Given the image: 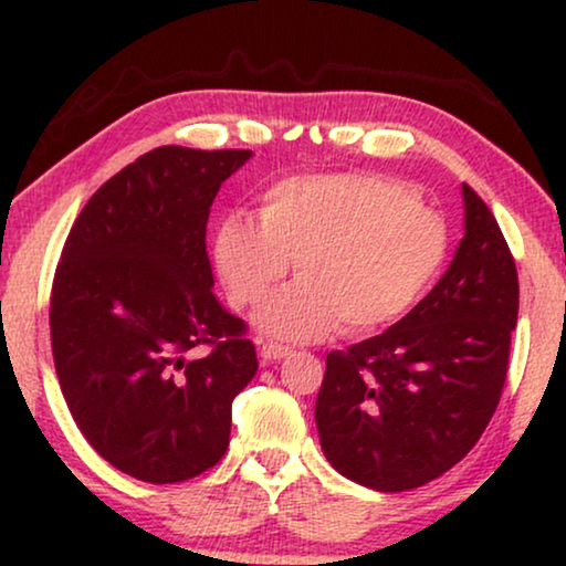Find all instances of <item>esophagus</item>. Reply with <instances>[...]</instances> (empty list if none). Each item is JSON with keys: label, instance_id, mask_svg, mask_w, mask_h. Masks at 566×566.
Wrapping results in <instances>:
<instances>
[{"label": "esophagus", "instance_id": "1", "mask_svg": "<svg viewBox=\"0 0 566 566\" xmlns=\"http://www.w3.org/2000/svg\"><path fill=\"white\" fill-rule=\"evenodd\" d=\"M293 350L285 345H277V343H260V358L270 363V360H281V358H289Z\"/></svg>", "mask_w": 566, "mask_h": 566}]
</instances>
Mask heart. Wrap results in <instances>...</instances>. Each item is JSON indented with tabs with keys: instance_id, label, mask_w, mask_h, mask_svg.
Masks as SVG:
<instances>
[{
	"instance_id": "b5f03b06",
	"label": "heart",
	"mask_w": 566,
	"mask_h": 566,
	"mask_svg": "<svg viewBox=\"0 0 566 566\" xmlns=\"http://www.w3.org/2000/svg\"><path fill=\"white\" fill-rule=\"evenodd\" d=\"M448 254L443 216L401 185L374 175L289 177L262 196L258 221L227 216L213 265L237 308L252 306L289 273L254 324L262 335L308 343L337 327L363 335L407 312Z\"/></svg>"
}]
</instances>
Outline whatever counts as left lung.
I'll return each mask as SVG.
<instances>
[{"instance_id":"8db88e82","label":"left lung","mask_w":566,"mask_h":566,"mask_svg":"<svg viewBox=\"0 0 566 566\" xmlns=\"http://www.w3.org/2000/svg\"><path fill=\"white\" fill-rule=\"evenodd\" d=\"M463 239L428 296L381 335L327 355L316 397L322 451L376 492H407L482 438L507 376L517 270L482 198L461 185Z\"/></svg>"}]
</instances>
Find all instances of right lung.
I'll use <instances>...</instances> for the list:
<instances>
[{"label": "right lung", "mask_w": 566, "mask_h": 566, "mask_svg": "<svg viewBox=\"0 0 566 566\" xmlns=\"http://www.w3.org/2000/svg\"><path fill=\"white\" fill-rule=\"evenodd\" d=\"M252 151L159 146L76 216L51 293V347L76 428L107 463L151 484L227 453L231 401L258 374L244 322L213 296L206 223ZM208 344L206 359L184 358Z\"/></svg>", "instance_id": "obj_1"}]
</instances>
